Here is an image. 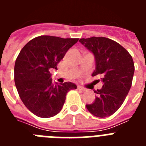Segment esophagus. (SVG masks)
<instances>
[{
    "instance_id": "1",
    "label": "esophagus",
    "mask_w": 146,
    "mask_h": 146,
    "mask_svg": "<svg viewBox=\"0 0 146 146\" xmlns=\"http://www.w3.org/2000/svg\"><path fill=\"white\" fill-rule=\"evenodd\" d=\"M77 88L79 89V90H80V91H86V88H83L82 86H77Z\"/></svg>"
}]
</instances>
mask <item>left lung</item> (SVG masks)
Segmentation results:
<instances>
[{
    "instance_id": "left-lung-1",
    "label": "left lung",
    "mask_w": 146,
    "mask_h": 146,
    "mask_svg": "<svg viewBox=\"0 0 146 146\" xmlns=\"http://www.w3.org/2000/svg\"><path fill=\"white\" fill-rule=\"evenodd\" d=\"M79 42L95 58L92 76L99 75L102 88L94 91V103L86 104L88 110L99 118L110 116L124 102L132 83L135 65L132 57L121 44L105 37L80 38Z\"/></svg>"
}]
</instances>
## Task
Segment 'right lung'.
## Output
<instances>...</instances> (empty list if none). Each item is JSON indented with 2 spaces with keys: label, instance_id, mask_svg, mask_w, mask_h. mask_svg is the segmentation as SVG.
<instances>
[{
  "label": "right lung",
  "instance_id": "add662e5",
  "mask_svg": "<svg viewBox=\"0 0 146 146\" xmlns=\"http://www.w3.org/2000/svg\"><path fill=\"white\" fill-rule=\"evenodd\" d=\"M79 38L40 36L23 47L15 65V82L19 96L30 111L40 118L57 115L66 94L77 86L71 82L52 83L50 71Z\"/></svg>",
  "mask_w": 146,
  "mask_h": 146
}]
</instances>
